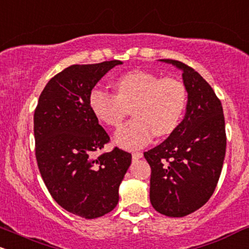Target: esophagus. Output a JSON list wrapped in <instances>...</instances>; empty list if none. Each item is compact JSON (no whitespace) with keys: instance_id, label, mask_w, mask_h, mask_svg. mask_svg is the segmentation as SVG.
Listing matches in <instances>:
<instances>
[{"instance_id":"34e87169","label":"esophagus","mask_w":249,"mask_h":249,"mask_svg":"<svg viewBox=\"0 0 249 249\" xmlns=\"http://www.w3.org/2000/svg\"><path fill=\"white\" fill-rule=\"evenodd\" d=\"M132 158L133 159H142V152H134V153H132Z\"/></svg>"}]
</instances>
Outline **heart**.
<instances>
[{"mask_svg": "<svg viewBox=\"0 0 249 249\" xmlns=\"http://www.w3.org/2000/svg\"><path fill=\"white\" fill-rule=\"evenodd\" d=\"M116 94L96 88L89 92L88 104L98 121L118 127L133 107V121L116 133V142L127 149L143 147L157 137H167L178 128L187 106V89L181 81L132 71L115 81Z\"/></svg>", "mask_w": 249, "mask_h": 249, "instance_id": "obj_1", "label": "heart"}]
</instances>
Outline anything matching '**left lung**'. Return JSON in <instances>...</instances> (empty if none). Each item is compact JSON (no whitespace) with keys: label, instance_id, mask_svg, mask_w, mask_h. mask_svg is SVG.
I'll use <instances>...</instances> for the list:
<instances>
[{"label":"left lung","instance_id":"left-lung-1","mask_svg":"<svg viewBox=\"0 0 249 249\" xmlns=\"http://www.w3.org/2000/svg\"><path fill=\"white\" fill-rule=\"evenodd\" d=\"M188 92L184 119L174 132L143 153L151 166L149 199L161 214L184 217L210 199L226 152L223 107L213 89L194 68L172 59Z\"/></svg>","mask_w":249,"mask_h":249}]
</instances>
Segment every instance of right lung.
<instances>
[{
  "mask_svg": "<svg viewBox=\"0 0 249 249\" xmlns=\"http://www.w3.org/2000/svg\"><path fill=\"white\" fill-rule=\"evenodd\" d=\"M119 60L73 65L52 77L39 96L34 131L39 172L51 196L71 213L94 219L118 203L132 155L115 147L88 104L89 92Z\"/></svg>",
  "mask_w": 249,
  "mask_h": 249,
  "instance_id": "add662e5",
  "label": "right lung"
}]
</instances>
